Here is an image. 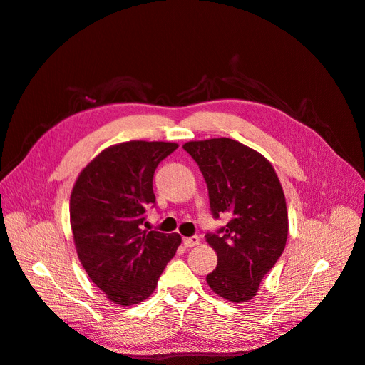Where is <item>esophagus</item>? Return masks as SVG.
<instances>
[{
	"label": "esophagus",
	"instance_id": "34e87169",
	"mask_svg": "<svg viewBox=\"0 0 365 365\" xmlns=\"http://www.w3.org/2000/svg\"><path fill=\"white\" fill-rule=\"evenodd\" d=\"M201 242V240L198 236H189V238H184V245L185 247H195V245H198Z\"/></svg>",
	"mask_w": 365,
	"mask_h": 365
}]
</instances>
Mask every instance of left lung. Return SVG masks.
Masks as SVG:
<instances>
[{"label": "left lung", "instance_id": "8db88e82", "mask_svg": "<svg viewBox=\"0 0 365 365\" xmlns=\"http://www.w3.org/2000/svg\"><path fill=\"white\" fill-rule=\"evenodd\" d=\"M182 147L204 175L215 218L230 216L218 233L205 235L218 256L207 284L224 299L247 302L287 242L289 215L278 175L265 156L230 138Z\"/></svg>", "mask_w": 365, "mask_h": 365}]
</instances>
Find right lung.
<instances>
[{
  "instance_id": "1",
  "label": "right lung",
  "mask_w": 365,
  "mask_h": 365,
  "mask_svg": "<svg viewBox=\"0 0 365 365\" xmlns=\"http://www.w3.org/2000/svg\"><path fill=\"white\" fill-rule=\"evenodd\" d=\"M178 144L127 141L107 147L73 184L71 227L88 278L118 305L153 293L178 245V233L147 232L144 213L155 204L153 173Z\"/></svg>"
}]
</instances>
